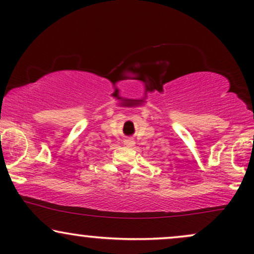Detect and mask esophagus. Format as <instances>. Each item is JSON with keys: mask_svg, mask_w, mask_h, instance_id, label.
<instances>
[{"mask_svg": "<svg viewBox=\"0 0 254 254\" xmlns=\"http://www.w3.org/2000/svg\"><path fill=\"white\" fill-rule=\"evenodd\" d=\"M124 144L127 145V147H133V144H135V141H133V138H131V137H127V138H124Z\"/></svg>", "mask_w": 254, "mask_h": 254, "instance_id": "esophagus-1", "label": "esophagus"}]
</instances>
